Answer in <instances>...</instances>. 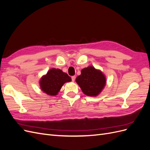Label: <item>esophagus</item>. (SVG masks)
Segmentation results:
<instances>
[{
	"mask_svg": "<svg viewBox=\"0 0 150 150\" xmlns=\"http://www.w3.org/2000/svg\"><path fill=\"white\" fill-rule=\"evenodd\" d=\"M71 79H72V81H74L75 79H76V76H72V77H71Z\"/></svg>",
	"mask_w": 150,
	"mask_h": 150,
	"instance_id": "1",
	"label": "esophagus"
}]
</instances>
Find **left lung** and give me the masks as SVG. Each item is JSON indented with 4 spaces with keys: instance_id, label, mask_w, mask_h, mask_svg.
I'll list each match as a JSON object with an SVG mask.
<instances>
[{
    "instance_id": "8db88e82",
    "label": "left lung",
    "mask_w": 150,
    "mask_h": 150,
    "mask_svg": "<svg viewBox=\"0 0 150 150\" xmlns=\"http://www.w3.org/2000/svg\"><path fill=\"white\" fill-rule=\"evenodd\" d=\"M76 83L87 96H96L101 93L106 84V78L101 71L93 66L81 70V74L76 78Z\"/></svg>"
}]
</instances>
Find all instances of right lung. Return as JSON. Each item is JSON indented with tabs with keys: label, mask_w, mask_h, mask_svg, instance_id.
<instances>
[{
	"label": "right lung",
	"mask_w": 150,
	"mask_h": 150,
	"mask_svg": "<svg viewBox=\"0 0 150 150\" xmlns=\"http://www.w3.org/2000/svg\"><path fill=\"white\" fill-rule=\"evenodd\" d=\"M71 81V77L67 74L63 72L61 69L53 68L40 79V86L43 92L51 96H55L63 84Z\"/></svg>",
	"instance_id": "1"
}]
</instances>
